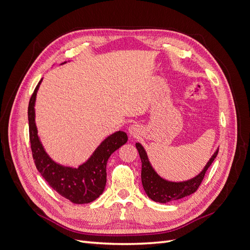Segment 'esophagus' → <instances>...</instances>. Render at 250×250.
Masks as SVG:
<instances>
[{
  "label": "esophagus",
  "mask_w": 250,
  "mask_h": 250,
  "mask_svg": "<svg viewBox=\"0 0 250 250\" xmlns=\"http://www.w3.org/2000/svg\"><path fill=\"white\" fill-rule=\"evenodd\" d=\"M141 132V126L138 124H132L128 128V133L130 134V137H137Z\"/></svg>",
  "instance_id": "obj_1"
}]
</instances>
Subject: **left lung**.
<instances>
[{"label": "left lung", "instance_id": "1", "mask_svg": "<svg viewBox=\"0 0 250 250\" xmlns=\"http://www.w3.org/2000/svg\"><path fill=\"white\" fill-rule=\"evenodd\" d=\"M142 161V184L148 197L155 202L167 203L173 200L181 199L197 191L201 181L206 175L207 170L213 164L218 154L219 148L209 158V161L204 166L202 171L195 177L185 181H169L161 177L151 165L146 150L141 143H135Z\"/></svg>", "mask_w": 250, "mask_h": 250}]
</instances>
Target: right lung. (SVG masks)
<instances>
[{
	"instance_id": "obj_1",
	"label": "right lung",
	"mask_w": 250,
	"mask_h": 250,
	"mask_svg": "<svg viewBox=\"0 0 250 250\" xmlns=\"http://www.w3.org/2000/svg\"><path fill=\"white\" fill-rule=\"evenodd\" d=\"M62 62V64L65 63ZM42 79L36 85L28 106L29 137L36 169L49 186L62 197L73 203L83 204L96 200L106 186V164L109 156L126 144L128 137L124 131H116L108 135L96 148L88 160L77 168L54 162L46 152L37 134L35 123L36 94Z\"/></svg>"
}]
</instances>
